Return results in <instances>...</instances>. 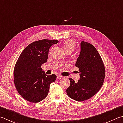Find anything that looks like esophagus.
Instances as JSON below:
<instances>
[{
	"instance_id": "34e87169",
	"label": "esophagus",
	"mask_w": 123,
	"mask_h": 123,
	"mask_svg": "<svg viewBox=\"0 0 123 123\" xmlns=\"http://www.w3.org/2000/svg\"><path fill=\"white\" fill-rule=\"evenodd\" d=\"M62 77H63V76H61V75H57V80L61 79H62Z\"/></svg>"
}]
</instances>
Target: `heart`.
<instances>
[{"label": "heart", "mask_w": 123, "mask_h": 123, "mask_svg": "<svg viewBox=\"0 0 123 123\" xmlns=\"http://www.w3.org/2000/svg\"><path fill=\"white\" fill-rule=\"evenodd\" d=\"M62 46H63L64 50L66 52H68V51L73 52L75 49L76 47L74 41H73V40H66V41L63 42Z\"/></svg>", "instance_id": "heart-1"}]
</instances>
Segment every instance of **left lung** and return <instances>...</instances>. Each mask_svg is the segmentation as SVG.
<instances>
[{"mask_svg": "<svg viewBox=\"0 0 123 123\" xmlns=\"http://www.w3.org/2000/svg\"><path fill=\"white\" fill-rule=\"evenodd\" d=\"M75 66L79 69L80 79L77 82L69 78L70 84L66 91L76 101H84L97 93L103 84L105 69L96 49L87 42H81V52Z\"/></svg>", "mask_w": 123, "mask_h": 123, "instance_id": "left-lung-1", "label": "left lung"}]
</instances>
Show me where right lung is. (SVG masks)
Wrapping results in <instances>:
<instances>
[{
	"mask_svg": "<svg viewBox=\"0 0 123 123\" xmlns=\"http://www.w3.org/2000/svg\"><path fill=\"white\" fill-rule=\"evenodd\" d=\"M57 40L43 39L29 44L24 49L15 64L13 75L17 90L21 96L32 103L39 102L48 95L50 84L56 75H47L41 68L47 61L48 51Z\"/></svg>",
	"mask_w": 123,
	"mask_h": 123,
	"instance_id": "add662e5",
	"label": "right lung"
}]
</instances>
